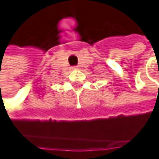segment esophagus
Returning a JSON list of instances; mask_svg holds the SVG:
<instances>
[{"label": "esophagus", "instance_id": "34e87169", "mask_svg": "<svg viewBox=\"0 0 159 159\" xmlns=\"http://www.w3.org/2000/svg\"><path fill=\"white\" fill-rule=\"evenodd\" d=\"M77 68H78L77 66H74V67H73L72 69H77Z\"/></svg>", "mask_w": 159, "mask_h": 159}]
</instances>
